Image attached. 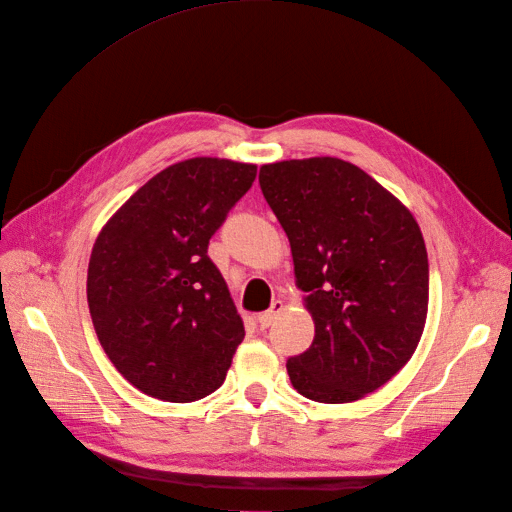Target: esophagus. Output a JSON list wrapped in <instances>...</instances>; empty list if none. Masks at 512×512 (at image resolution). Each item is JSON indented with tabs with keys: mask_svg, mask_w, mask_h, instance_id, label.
Returning <instances> with one entry per match:
<instances>
[{
	"mask_svg": "<svg viewBox=\"0 0 512 512\" xmlns=\"http://www.w3.org/2000/svg\"><path fill=\"white\" fill-rule=\"evenodd\" d=\"M284 309V303L282 301H273V305H271V309H267V312H262V314H258V327L260 329H269L271 324L275 322V318H277V314H280Z\"/></svg>",
	"mask_w": 512,
	"mask_h": 512,
	"instance_id": "34e87169",
	"label": "esophagus"
}]
</instances>
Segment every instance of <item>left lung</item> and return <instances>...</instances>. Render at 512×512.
I'll return each instance as SVG.
<instances>
[{
  "label": "left lung",
  "mask_w": 512,
  "mask_h": 512,
  "mask_svg": "<svg viewBox=\"0 0 512 512\" xmlns=\"http://www.w3.org/2000/svg\"><path fill=\"white\" fill-rule=\"evenodd\" d=\"M260 190L286 230L314 342L286 363L294 389L348 404L389 382L427 318L429 262L412 213L339 158L260 166Z\"/></svg>",
  "instance_id": "8db88e82"
}]
</instances>
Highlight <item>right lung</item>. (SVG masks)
Instances as JSON below:
<instances>
[{"mask_svg":"<svg viewBox=\"0 0 512 512\" xmlns=\"http://www.w3.org/2000/svg\"><path fill=\"white\" fill-rule=\"evenodd\" d=\"M254 164L192 158L164 168L106 222L87 303L108 359L138 391L190 404L220 389L245 329L207 254Z\"/></svg>","mask_w":512,"mask_h":512,"instance_id":"1","label":"right lung"}]
</instances>
